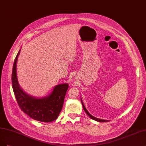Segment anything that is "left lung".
Wrapping results in <instances>:
<instances>
[{"instance_id":"left-lung-1","label":"left lung","mask_w":146,"mask_h":146,"mask_svg":"<svg viewBox=\"0 0 146 146\" xmlns=\"http://www.w3.org/2000/svg\"><path fill=\"white\" fill-rule=\"evenodd\" d=\"M81 101H82V100H81ZM82 105H83V108L84 110V111H85V112H86V113L88 114V116H89V117L90 118H92V119H94V120H95V121H99V122H106V121H109L108 120L101 119H99V118H95V117H93L92 115H90V114L89 113V112L88 111L87 109H86V108L84 107V104L83 103V102H82Z\"/></svg>"}]
</instances>
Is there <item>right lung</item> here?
Instances as JSON below:
<instances>
[{
  "label": "right lung",
  "mask_w": 146,
  "mask_h": 146,
  "mask_svg": "<svg viewBox=\"0 0 146 146\" xmlns=\"http://www.w3.org/2000/svg\"><path fill=\"white\" fill-rule=\"evenodd\" d=\"M21 50L15 58L12 72V86L17 102L22 111L33 119L48 123L56 120L62 109L69 85H57L49 96L37 98L25 93L20 87L17 77V60Z\"/></svg>",
  "instance_id": "right-lung-1"
}]
</instances>
